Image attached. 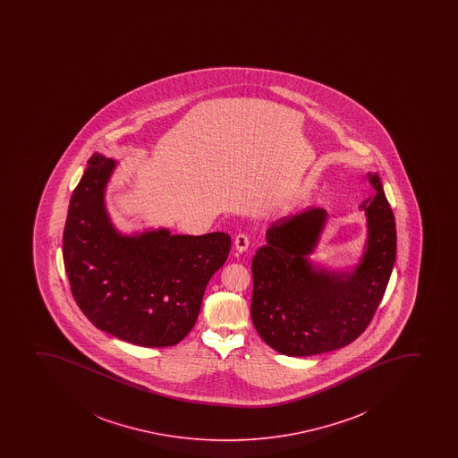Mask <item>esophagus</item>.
Segmentation results:
<instances>
[{
  "label": "esophagus",
  "instance_id": "34e87169",
  "mask_svg": "<svg viewBox=\"0 0 458 458\" xmlns=\"http://www.w3.org/2000/svg\"><path fill=\"white\" fill-rule=\"evenodd\" d=\"M249 237L246 233H238L237 237H235V249H237L238 252H246L249 248Z\"/></svg>",
  "mask_w": 458,
  "mask_h": 458
}]
</instances>
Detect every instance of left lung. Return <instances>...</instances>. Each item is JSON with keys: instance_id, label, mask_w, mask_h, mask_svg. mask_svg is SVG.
I'll return each instance as SVG.
<instances>
[{"instance_id": "8db88e82", "label": "left lung", "mask_w": 458, "mask_h": 458, "mask_svg": "<svg viewBox=\"0 0 458 458\" xmlns=\"http://www.w3.org/2000/svg\"><path fill=\"white\" fill-rule=\"evenodd\" d=\"M367 180L376 194L360 205L369 235L352 270L311 263L328 218L315 206L274 223L253 257V326L281 354L302 358L345 347L365 332L384 298L397 250L394 214L378 174Z\"/></svg>"}]
</instances>
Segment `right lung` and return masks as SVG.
Segmentation results:
<instances>
[{
	"label": "right lung",
	"mask_w": 458,
	"mask_h": 458,
	"mask_svg": "<svg viewBox=\"0 0 458 458\" xmlns=\"http://www.w3.org/2000/svg\"><path fill=\"white\" fill-rule=\"evenodd\" d=\"M117 162L96 153L70 200L63 257L70 289L93 326L140 347H171L192 330L206 285L225 264L231 237L149 229L125 235L106 206Z\"/></svg>",
	"instance_id": "1"
}]
</instances>
